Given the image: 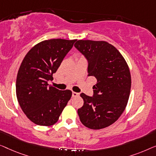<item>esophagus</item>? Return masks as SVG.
Masks as SVG:
<instances>
[{"label": "esophagus", "instance_id": "obj_1", "mask_svg": "<svg viewBox=\"0 0 156 156\" xmlns=\"http://www.w3.org/2000/svg\"><path fill=\"white\" fill-rule=\"evenodd\" d=\"M79 95H80V94L78 93H76V92H73V93H72V97L73 98L78 97V96H79Z\"/></svg>", "mask_w": 156, "mask_h": 156}]
</instances>
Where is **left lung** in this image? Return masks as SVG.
<instances>
[{"label": "left lung", "mask_w": 156, "mask_h": 156, "mask_svg": "<svg viewBox=\"0 0 156 156\" xmlns=\"http://www.w3.org/2000/svg\"><path fill=\"white\" fill-rule=\"evenodd\" d=\"M75 47L88 62V76H94L93 97L84 93L78 114L82 124L91 129H101L115 123L126 108L131 79L129 66L120 52L105 41L78 40Z\"/></svg>", "instance_id": "8db88e82"}]
</instances>
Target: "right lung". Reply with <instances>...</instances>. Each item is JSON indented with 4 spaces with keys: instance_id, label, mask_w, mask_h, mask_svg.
I'll list each match as a JSON object with an SVG mask.
<instances>
[{
    "instance_id": "obj_1",
    "label": "right lung",
    "mask_w": 156,
    "mask_h": 156,
    "mask_svg": "<svg viewBox=\"0 0 156 156\" xmlns=\"http://www.w3.org/2000/svg\"><path fill=\"white\" fill-rule=\"evenodd\" d=\"M76 41L52 39L41 41L28 51L20 66L16 80L17 101L34 124H55L71 99V90H59L49 85L48 81L53 80V73Z\"/></svg>"
}]
</instances>
